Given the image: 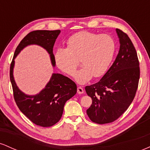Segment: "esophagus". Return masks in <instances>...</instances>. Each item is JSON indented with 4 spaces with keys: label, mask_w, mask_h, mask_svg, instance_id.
Wrapping results in <instances>:
<instances>
[{
    "label": "esophagus",
    "mask_w": 150,
    "mask_h": 150,
    "mask_svg": "<svg viewBox=\"0 0 150 150\" xmlns=\"http://www.w3.org/2000/svg\"><path fill=\"white\" fill-rule=\"evenodd\" d=\"M77 93H78V94H83L84 93V89L82 87H77Z\"/></svg>",
    "instance_id": "34e87169"
}]
</instances>
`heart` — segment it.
<instances>
[{"label":"heart","mask_w":150,"mask_h":150,"mask_svg":"<svg viewBox=\"0 0 150 150\" xmlns=\"http://www.w3.org/2000/svg\"><path fill=\"white\" fill-rule=\"evenodd\" d=\"M115 51L116 43L111 36L82 31L68 39L67 48L56 50L55 63L61 71L73 76L80 60L83 67L74 76L79 84H85L93 76L99 77L106 73Z\"/></svg>","instance_id":"b5f03b06"}]
</instances>
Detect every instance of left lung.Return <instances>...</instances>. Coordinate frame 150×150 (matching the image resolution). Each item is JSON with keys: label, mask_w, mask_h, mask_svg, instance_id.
Instances as JSON below:
<instances>
[{"label": "left lung", "mask_w": 150, "mask_h": 150, "mask_svg": "<svg viewBox=\"0 0 150 150\" xmlns=\"http://www.w3.org/2000/svg\"><path fill=\"white\" fill-rule=\"evenodd\" d=\"M116 32L120 49L116 60L99 82L85 87L92 100L87 113L98 124L118 119L130 106L138 87L140 70L136 50L127 34L119 29Z\"/></svg>", "instance_id": "8db88e82"}]
</instances>
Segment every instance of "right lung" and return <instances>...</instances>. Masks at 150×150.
Here are the masks:
<instances>
[{"mask_svg": "<svg viewBox=\"0 0 150 150\" xmlns=\"http://www.w3.org/2000/svg\"><path fill=\"white\" fill-rule=\"evenodd\" d=\"M60 33L59 30H36L30 32L16 48L10 64V79L15 103L21 112L32 123L42 127H51L59 121L65 102L76 94V84L68 77L53 73L45 88L39 94L34 96L26 95L18 89L14 80L13 75L14 59L25 46L37 44L49 52L53 66H55L53 48Z\"/></svg>", "mask_w": 150, "mask_h": 150, "instance_id": "add662e5", "label": "right lung"}]
</instances>
